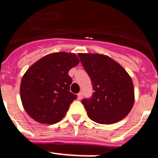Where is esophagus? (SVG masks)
<instances>
[{"mask_svg": "<svg viewBox=\"0 0 158 158\" xmlns=\"http://www.w3.org/2000/svg\"><path fill=\"white\" fill-rule=\"evenodd\" d=\"M77 98H78V100H81L82 98H83V93H82V92L78 93V95H77Z\"/></svg>", "mask_w": 158, "mask_h": 158, "instance_id": "34e87169", "label": "esophagus"}]
</instances>
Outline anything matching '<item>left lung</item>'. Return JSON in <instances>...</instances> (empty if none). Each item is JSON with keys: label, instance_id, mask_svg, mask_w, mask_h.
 I'll return each mask as SVG.
<instances>
[{"label": "left lung", "instance_id": "8db88e82", "mask_svg": "<svg viewBox=\"0 0 158 158\" xmlns=\"http://www.w3.org/2000/svg\"><path fill=\"white\" fill-rule=\"evenodd\" d=\"M92 80L94 92L84 99L88 117L100 124L116 123L129 114L135 101L132 79L111 57L99 53H79Z\"/></svg>", "mask_w": 158, "mask_h": 158}]
</instances>
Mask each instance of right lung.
Listing matches in <instances>:
<instances>
[{
  "label": "right lung",
  "mask_w": 158,
  "mask_h": 158,
  "mask_svg": "<svg viewBox=\"0 0 158 158\" xmlns=\"http://www.w3.org/2000/svg\"><path fill=\"white\" fill-rule=\"evenodd\" d=\"M79 60L72 52L46 55L28 68L21 80L20 97L24 110L35 121L53 124L61 121L76 99L70 92L68 72Z\"/></svg>",
  "instance_id": "add662e5"
}]
</instances>
